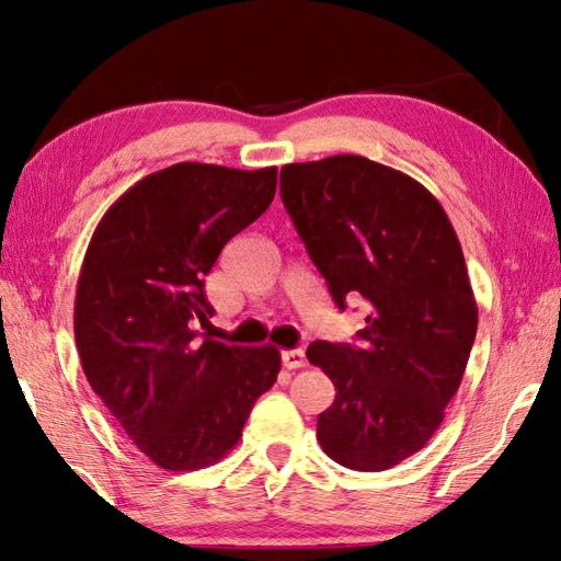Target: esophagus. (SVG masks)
Masks as SVG:
<instances>
[{"instance_id":"34e87169","label":"esophagus","mask_w":561,"mask_h":561,"mask_svg":"<svg viewBox=\"0 0 561 561\" xmlns=\"http://www.w3.org/2000/svg\"><path fill=\"white\" fill-rule=\"evenodd\" d=\"M280 359H283V365L288 367V369H300V367L307 365L305 351H300V347H293V351H283Z\"/></svg>"}]
</instances>
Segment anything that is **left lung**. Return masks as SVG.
I'll return each instance as SVG.
<instances>
[{
  "label": "left lung",
  "instance_id": "1",
  "mask_svg": "<svg viewBox=\"0 0 561 561\" xmlns=\"http://www.w3.org/2000/svg\"><path fill=\"white\" fill-rule=\"evenodd\" d=\"M280 196L333 302L369 309L359 345L307 347L335 386L317 439L345 468L389 470L432 439L463 379L478 331L463 249L425 186L363 156L285 165Z\"/></svg>",
  "mask_w": 561,
  "mask_h": 561
}]
</instances>
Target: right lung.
<instances>
[{
	"instance_id": "right-lung-1",
	"label": "right lung",
	"mask_w": 561,
	"mask_h": 561,
	"mask_svg": "<svg viewBox=\"0 0 561 561\" xmlns=\"http://www.w3.org/2000/svg\"><path fill=\"white\" fill-rule=\"evenodd\" d=\"M278 170L178 163L110 206L85 249L73 307L83 375L129 439L165 470L216 463L242 437L280 353L208 339L204 276L264 214Z\"/></svg>"
}]
</instances>
